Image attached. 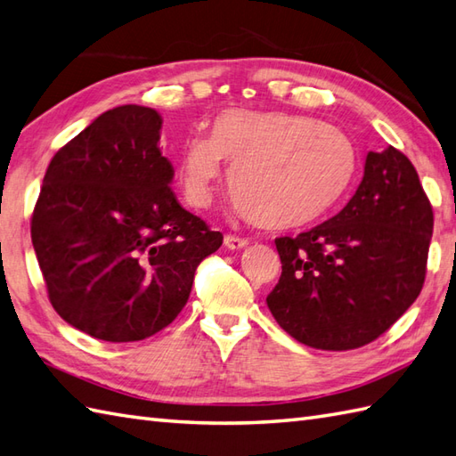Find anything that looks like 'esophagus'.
Instances as JSON below:
<instances>
[{
	"label": "esophagus",
	"instance_id": "1",
	"mask_svg": "<svg viewBox=\"0 0 456 456\" xmlns=\"http://www.w3.org/2000/svg\"><path fill=\"white\" fill-rule=\"evenodd\" d=\"M224 246L228 249H241L248 246V240L246 238H240V236H234V234H226L224 236Z\"/></svg>",
	"mask_w": 456,
	"mask_h": 456
}]
</instances>
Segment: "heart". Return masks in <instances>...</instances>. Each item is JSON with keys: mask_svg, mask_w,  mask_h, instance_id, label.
I'll return each instance as SVG.
<instances>
[{"mask_svg": "<svg viewBox=\"0 0 456 456\" xmlns=\"http://www.w3.org/2000/svg\"><path fill=\"white\" fill-rule=\"evenodd\" d=\"M224 161L241 215L267 230L316 222L355 171L349 138L318 118L228 109L215 118L212 134H195L183 144L179 185L191 205H208Z\"/></svg>", "mask_w": 456, "mask_h": 456, "instance_id": "1", "label": "heart"}]
</instances>
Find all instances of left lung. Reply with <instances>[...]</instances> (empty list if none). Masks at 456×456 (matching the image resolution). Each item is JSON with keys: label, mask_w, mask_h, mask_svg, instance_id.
I'll return each mask as SVG.
<instances>
[{"label": "left lung", "mask_w": 456, "mask_h": 456, "mask_svg": "<svg viewBox=\"0 0 456 456\" xmlns=\"http://www.w3.org/2000/svg\"><path fill=\"white\" fill-rule=\"evenodd\" d=\"M433 208L400 150L369 151L355 195L297 238H277L282 263L267 306L314 349L347 351L382 336L426 281Z\"/></svg>", "instance_id": "8db88e82"}]
</instances>
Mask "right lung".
Here are the masks:
<instances>
[{
	"label": "right lung",
	"mask_w": 456,
	"mask_h": 456,
	"mask_svg": "<svg viewBox=\"0 0 456 456\" xmlns=\"http://www.w3.org/2000/svg\"><path fill=\"white\" fill-rule=\"evenodd\" d=\"M161 117L123 105L50 159L30 238L50 305L91 338L126 343L167 328L220 232L179 205L159 151Z\"/></svg>",
	"instance_id": "1"
}]
</instances>
